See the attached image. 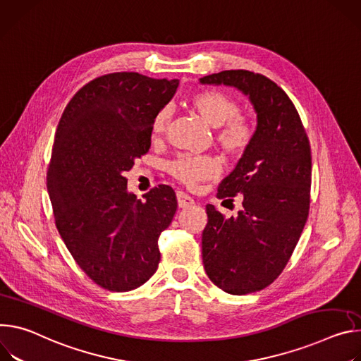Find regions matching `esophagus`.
<instances>
[{
  "instance_id": "34e87169",
  "label": "esophagus",
  "mask_w": 361,
  "mask_h": 361,
  "mask_svg": "<svg viewBox=\"0 0 361 361\" xmlns=\"http://www.w3.org/2000/svg\"><path fill=\"white\" fill-rule=\"evenodd\" d=\"M176 199H178V207L182 209L189 208L195 204L193 199L189 195H186L185 192H176Z\"/></svg>"
}]
</instances>
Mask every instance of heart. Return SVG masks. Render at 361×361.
Returning <instances> with one entry per match:
<instances>
[{
  "label": "heart",
  "instance_id": "1",
  "mask_svg": "<svg viewBox=\"0 0 361 361\" xmlns=\"http://www.w3.org/2000/svg\"><path fill=\"white\" fill-rule=\"evenodd\" d=\"M190 109L204 122L216 129L215 142L231 159L243 157L254 143L255 129L250 120L239 116L241 106L224 92H201L190 99ZM171 110H159L152 122V136L162 137L169 128ZM168 172L180 183L195 186L199 182L209 180L221 173V162L214 156L180 154L168 165Z\"/></svg>",
  "mask_w": 361,
  "mask_h": 361
}]
</instances>
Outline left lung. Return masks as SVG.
Returning a JSON list of instances; mask_svg holds the SVG:
<instances>
[{
    "label": "left lung",
    "instance_id": "8db88e82",
    "mask_svg": "<svg viewBox=\"0 0 361 361\" xmlns=\"http://www.w3.org/2000/svg\"><path fill=\"white\" fill-rule=\"evenodd\" d=\"M199 82L238 89L257 113L254 143L216 195H243V209L226 219L207 205L208 224L202 232L209 279L228 294L244 295L275 281L301 236L310 209V142L295 106L268 77L225 70Z\"/></svg>",
    "mask_w": 361,
    "mask_h": 361
}]
</instances>
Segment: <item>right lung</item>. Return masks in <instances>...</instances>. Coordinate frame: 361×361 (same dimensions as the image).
I'll use <instances>...</instances> for the list:
<instances>
[{"instance_id": "obj_1", "label": "right lung", "mask_w": 361, "mask_h": 361, "mask_svg": "<svg viewBox=\"0 0 361 361\" xmlns=\"http://www.w3.org/2000/svg\"><path fill=\"white\" fill-rule=\"evenodd\" d=\"M179 80L139 73L100 75L80 89L57 126L47 189L63 241L92 279L125 293L156 272L157 239L176 212L175 190H128L125 172L150 147L152 122Z\"/></svg>"}]
</instances>
